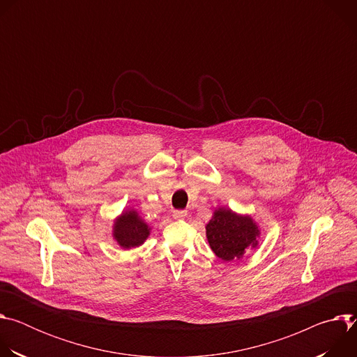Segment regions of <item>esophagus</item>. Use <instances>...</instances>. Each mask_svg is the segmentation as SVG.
I'll list each match as a JSON object with an SVG mask.
<instances>
[{
  "label": "esophagus",
  "mask_w": 357,
  "mask_h": 357,
  "mask_svg": "<svg viewBox=\"0 0 357 357\" xmlns=\"http://www.w3.org/2000/svg\"><path fill=\"white\" fill-rule=\"evenodd\" d=\"M175 219H178V220H182V219H185L186 216H188V212L186 211H174V215H172Z\"/></svg>",
  "instance_id": "1"
}]
</instances>
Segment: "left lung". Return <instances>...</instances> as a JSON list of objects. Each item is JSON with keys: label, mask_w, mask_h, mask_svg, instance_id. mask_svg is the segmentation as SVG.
Masks as SVG:
<instances>
[{"label": "left lung", "mask_w": 357, "mask_h": 357, "mask_svg": "<svg viewBox=\"0 0 357 357\" xmlns=\"http://www.w3.org/2000/svg\"><path fill=\"white\" fill-rule=\"evenodd\" d=\"M206 237L219 259L233 261L240 260L248 247L257 245L260 229L250 216L219 208L206 225Z\"/></svg>", "instance_id": "8db88e82"}]
</instances>
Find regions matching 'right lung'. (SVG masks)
Returning <instances> with one entry per match:
<instances>
[{
    "instance_id": "add662e5",
    "label": "right lung",
    "mask_w": 357,
    "mask_h": 357,
    "mask_svg": "<svg viewBox=\"0 0 357 357\" xmlns=\"http://www.w3.org/2000/svg\"><path fill=\"white\" fill-rule=\"evenodd\" d=\"M149 226L134 211L123 212L114 222L113 237L123 248H134L141 245L149 236Z\"/></svg>"
}]
</instances>
